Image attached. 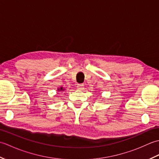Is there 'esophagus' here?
Wrapping results in <instances>:
<instances>
[{
	"label": "esophagus",
	"instance_id": "esophagus-1",
	"mask_svg": "<svg viewBox=\"0 0 159 159\" xmlns=\"http://www.w3.org/2000/svg\"><path fill=\"white\" fill-rule=\"evenodd\" d=\"M77 89L79 90H83L84 89V85L83 84H79L77 85Z\"/></svg>",
	"mask_w": 159,
	"mask_h": 159
}]
</instances>
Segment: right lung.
<instances>
[{
  "label": "right lung",
  "instance_id": "obj_1",
  "mask_svg": "<svg viewBox=\"0 0 159 159\" xmlns=\"http://www.w3.org/2000/svg\"><path fill=\"white\" fill-rule=\"evenodd\" d=\"M64 90V89H63V87H60V88L58 89V91H63Z\"/></svg>",
  "mask_w": 159,
  "mask_h": 159
}]
</instances>
